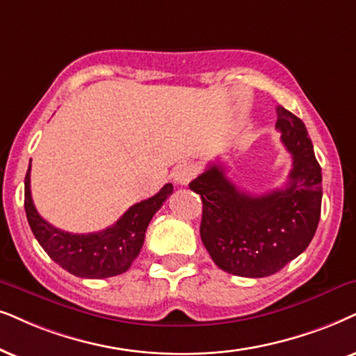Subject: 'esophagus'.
Returning a JSON list of instances; mask_svg holds the SVG:
<instances>
[{
    "instance_id": "1",
    "label": "esophagus",
    "mask_w": 356,
    "mask_h": 356,
    "mask_svg": "<svg viewBox=\"0 0 356 356\" xmlns=\"http://www.w3.org/2000/svg\"><path fill=\"white\" fill-rule=\"evenodd\" d=\"M197 175V168L191 163H184L181 165H177L174 172V181L179 184V186H187L188 182L192 181L193 177Z\"/></svg>"
}]
</instances>
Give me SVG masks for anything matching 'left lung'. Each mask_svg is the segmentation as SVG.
<instances>
[{
	"label": "left lung",
	"instance_id": "left-lung-1",
	"mask_svg": "<svg viewBox=\"0 0 356 356\" xmlns=\"http://www.w3.org/2000/svg\"><path fill=\"white\" fill-rule=\"evenodd\" d=\"M276 128L292 154L284 188L251 195L211 163L188 184L202 197V243L215 264L243 277L276 274L316 235L322 207V169L302 120L277 106Z\"/></svg>",
	"mask_w": 356,
	"mask_h": 356
}]
</instances>
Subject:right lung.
Masks as SVG:
<instances>
[{"instance_id": "add662e5", "label": "right lung", "mask_w": 356, "mask_h": 356, "mask_svg": "<svg viewBox=\"0 0 356 356\" xmlns=\"http://www.w3.org/2000/svg\"><path fill=\"white\" fill-rule=\"evenodd\" d=\"M165 184L156 195L138 202L111 227L97 233H69L46 222L31 197V164L24 179V209L35 240L58 266L77 277L105 279L123 274L138 258L151 218L172 193Z\"/></svg>"}]
</instances>
